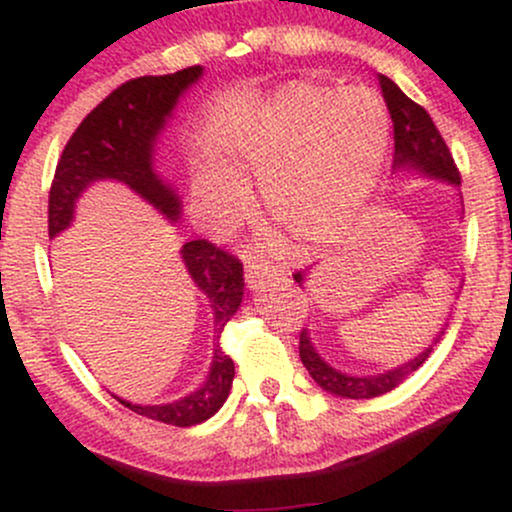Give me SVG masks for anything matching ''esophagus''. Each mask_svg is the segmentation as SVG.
Returning a JSON list of instances; mask_svg holds the SVG:
<instances>
[{
    "instance_id": "34e87169",
    "label": "esophagus",
    "mask_w": 512,
    "mask_h": 512,
    "mask_svg": "<svg viewBox=\"0 0 512 512\" xmlns=\"http://www.w3.org/2000/svg\"><path fill=\"white\" fill-rule=\"evenodd\" d=\"M276 272H279V269H276L274 264L252 260V257L248 260V264H245V279H248L250 286L262 284L264 279H272V276H276Z\"/></svg>"
}]
</instances>
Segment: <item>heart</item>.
Returning <instances> with one entry per match:
<instances>
[{"label": "heart", "mask_w": 512, "mask_h": 512, "mask_svg": "<svg viewBox=\"0 0 512 512\" xmlns=\"http://www.w3.org/2000/svg\"><path fill=\"white\" fill-rule=\"evenodd\" d=\"M390 113L366 84L332 88L293 81L257 105L228 139L231 168L207 166L195 178V204L214 226L252 209L248 182L305 245L337 240L358 219L383 175Z\"/></svg>", "instance_id": "heart-1"}]
</instances>
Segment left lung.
I'll return each instance as SVG.
<instances>
[{
    "mask_svg": "<svg viewBox=\"0 0 512 512\" xmlns=\"http://www.w3.org/2000/svg\"><path fill=\"white\" fill-rule=\"evenodd\" d=\"M378 81L387 103V110H390L392 125H395V168H416L424 175H431V178L445 180L450 182V185H460V170H457L455 161H452L448 144L440 137L438 127L433 125L431 115H428L419 103H414L411 98L404 96L402 88H399L392 79L380 74ZM293 279H296L298 284H303L301 272L293 274ZM433 344L428 346L424 354L416 356L414 361L378 375H351L332 368L330 363L322 361L320 354H317L305 330L301 332L298 351H301V361L303 366L308 368L310 378H313L322 390L346 399H370L395 390L409 373H414L416 368L424 366Z\"/></svg>",
    "mask_w": 512,
    "mask_h": 512,
    "instance_id": "left-lung-1",
    "label": "left lung"
}]
</instances>
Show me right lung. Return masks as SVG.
Returning <instances> with one entry per match:
<instances>
[{"instance_id": "right-lung-1", "label": "right lung", "mask_w": 512, "mask_h": 512, "mask_svg": "<svg viewBox=\"0 0 512 512\" xmlns=\"http://www.w3.org/2000/svg\"><path fill=\"white\" fill-rule=\"evenodd\" d=\"M199 76L202 67H187L163 76H139L117 86L84 117L64 146L52 178L48 202L50 238L72 223L76 199L96 180L125 182L129 190L146 199L168 221H178L180 197L175 195L173 185L154 170V144L173 115L178 98L197 84ZM180 255L192 281L209 298L214 310V332L221 334L243 301V264L236 255L216 248L204 238L182 245ZM233 375V358L216 346L207 383L192 395L156 407L115 399L146 419L187 428L202 424L223 407L231 392Z\"/></svg>"}]
</instances>
